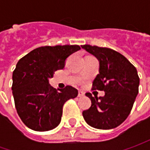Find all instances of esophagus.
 <instances>
[{
  "label": "esophagus",
  "instance_id": "obj_1",
  "mask_svg": "<svg viewBox=\"0 0 150 150\" xmlns=\"http://www.w3.org/2000/svg\"><path fill=\"white\" fill-rule=\"evenodd\" d=\"M78 97H83V96H84V93L83 92H82V91H79V92H78Z\"/></svg>",
  "mask_w": 150,
  "mask_h": 150
}]
</instances>
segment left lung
Segmentation results:
<instances>
[{
    "label": "left lung",
    "mask_w": 150,
    "mask_h": 150,
    "mask_svg": "<svg viewBox=\"0 0 150 150\" xmlns=\"http://www.w3.org/2000/svg\"><path fill=\"white\" fill-rule=\"evenodd\" d=\"M81 47L99 61V74L93 82V89L105 92V95L99 98L86 93L92 104L83 112L84 120L95 129H114L128 118L139 93L137 70L114 50L90 45Z\"/></svg>",
    "instance_id": "left-lung-1"
}]
</instances>
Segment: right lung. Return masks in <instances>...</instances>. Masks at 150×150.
I'll return each instance as SVG.
<instances>
[{
  "label": "right lung",
  "instance_id": "right-lung-1",
  "mask_svg": "<svg viewBox=\"0 0 150 150\" xmlns=\"http://www.w3.org/2000/svg\"><path fill=\"white\" fill-rule=\"evenodd\" d=\"M80 49L78 45L45 46L32 50L17 62L12 74V94L17 113L29 129L48 131L60 124L64 103L78 92L72 86L57 90L49 84V78Z\"/></svg>",
  "mask_w": 150,
  "mask_h": 150
}]
</instances>
